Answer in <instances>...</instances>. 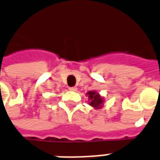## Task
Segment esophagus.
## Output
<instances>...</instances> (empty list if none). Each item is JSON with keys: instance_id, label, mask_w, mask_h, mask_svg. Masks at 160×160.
Instances as JSON below:
<instances>
[{"instance_id": "34e87169", "label": "esophagus", "mask_w": 160, "mask_h": 160, "mask_svg": "<svg viewBox=\"0 0 160 160\" xmlns=\"http://www.w3.org/2000/svg\"><path fill=\"white\" fill-rule=\"evenodd\" d=\"M69 90L71 91H77V88H76V87H69Z\"/></svg>"}]
</instances>
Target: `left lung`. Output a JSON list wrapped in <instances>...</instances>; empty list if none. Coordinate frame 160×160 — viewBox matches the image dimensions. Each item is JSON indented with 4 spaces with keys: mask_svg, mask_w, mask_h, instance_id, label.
<instances>
[{
    "mask_svg": "<svg viewBox=\"0 0 160 160\" xmlns=\"http://www.w3.org/2000/svg\"><path fill=\"white\" fill-rule=\"evenodd\" d=\"M86 96H88V103L94 109H102L104 107V98L100 95L97 91H90L86 93Z\"/></svg>",
    "mask_w": 160,
    "mask_h": 160,
    "instance_id": "obj_1",
    "label": "left lung"
}]
</instances>
